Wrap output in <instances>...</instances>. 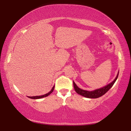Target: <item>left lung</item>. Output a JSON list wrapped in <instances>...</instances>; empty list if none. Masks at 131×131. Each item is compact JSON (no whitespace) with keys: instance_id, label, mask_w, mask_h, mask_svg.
I'll return each mask as SVG.
<instances>
[{"instance_id":"8db88e82","label":"left lung","mask_w":131,"mask_h":131,"mask_svg":"<svg viewBox=\"0 0 131 131\" xmlns=\"http://www.w3.org/2000/svg\"><path fill=\"white\" fill-rule=\"evenodd\" d=\"M118 73H119V72L118 73V74H117V77H116V79H114V80L113 81L112 83L108 84V85H107L103 88L92 91H88L83 90L80 89V88H79L73 81V86H74V90L77 94H79L80 95H82L83 96L88 97V98H97V97H101L105 94H106V93L112 87V86L113 85V84H114L115 82H116V80L117 79V78H118Z\"/></svg>"}]
</instances>
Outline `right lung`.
<instances>
[{
  "label": "right lung",
  "mask_w": 131,
  "mask_h": 131,
  "mask_svg": "<svg viewBox=\"0 0 131 131\" xmlns=\"http://www.w3.org/2000/svg\"><path fill=\"white\" fill-rule=\"evenodd\" d=\"M54 87L55 85L54 86V87H52V88L51 89V90L50 91L47 93V94H46L45 95H41V96H28V97H29V98H31V99H40V98H43V97H46L47 96L49 95L50 94H51V93L53 92V91H54Z\"/></svg>",
  "instance_id": "add662e5"
}]
</instances>
